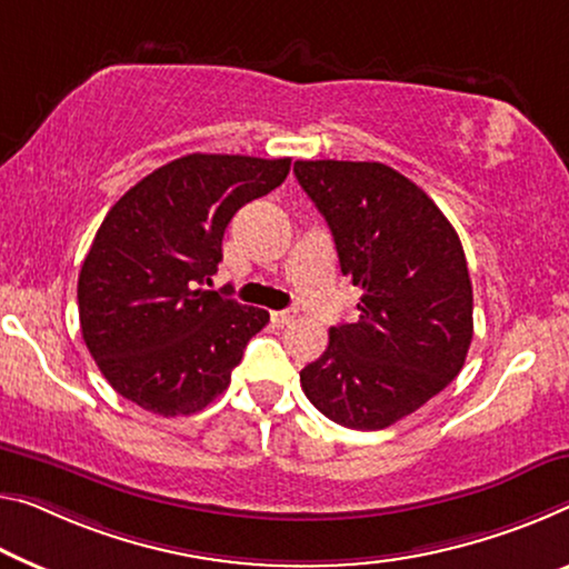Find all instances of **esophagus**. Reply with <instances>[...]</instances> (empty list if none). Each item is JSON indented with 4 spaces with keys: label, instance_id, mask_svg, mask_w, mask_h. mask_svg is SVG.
<instances>
[{
    "label": "esophagus",
    "instance_id": "obj_1",
    "mask_svg": "<svg viewBox=\"0 0 569 569\" xmlns=\"http://www.w3.org/2000/svg\"><path fill=\"white\" fill-rule=\"evenodd\" d=\"M297 318L295 315V310H277V312H272V322L277 328H284V326H290V322Z\"/></svg>",
    "mask_w": 569,
    "mask_h": 569
}]
</instances>
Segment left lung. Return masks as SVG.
<instances>
[{
	"mask_svg": "<svg viewBox=\"0 0 569 569\" xmlns=\"http://www.w3.org/2000/svg\"><path fill=\"white\" fill-rule=\"evenodd\" d=\"M295 174L333 233L343 277L361 287L358 322L330 328L300 371L322 415L383 430L448 387L473 340L462 243L432 198L381 162L300 160Z\"/></svg>",
	"mask_w": 569,
	"mask_h": 569,
	"instance_id": "8db88e82",
	"label": "left lung"
}]
</instances>
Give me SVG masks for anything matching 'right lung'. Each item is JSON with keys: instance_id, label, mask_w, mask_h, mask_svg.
I'll return each mask as SVG.
<instances>
[{"instance_id": "add662e5", "label": "right lung", "mask_w": 569, "mask_h": 569, "mask_svg": "<svg viewBox=\"0 0 569 569\" xmlns=\"http://www.w3.org/2000/svg\"><path fill=\"white\" fill-rule=\"evenodd\" d=\"M287 172L290 157L196 152L111 206L78 274V315L86 348L121 397L178 417L229 389L269 312L203 282L218 272L233 213L282 186Z\"/></svg>"}]
</instances>
